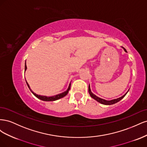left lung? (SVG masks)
Returning <instances> with one entry per match:
<instances>
[{"mask_svg": "<svg viewBox=\"0 0 147 147\" xmlns=\"http://www.w3.org/2000/svg\"><path fill=\"white\" fill-rule=\"evenodd\" d=\"M122 48L124 49V51H125L126 52H127V51H126V50L125 48H123V47H122ZM129 90H128V91H129ZM88 91H89V93H90V96H91V97H92V98L95 99L96 100H97V102H99V103H100V104H104V105H112V104H115V103H117V102H119L120 100H121V99L123 98V97L126 95V94H127V92H128V91H127L125 94L123 95V96H121V97H119V98H118V99H113V100H105V99H101V98H100V97H97V96H96L95 94H93V93H92V92H91V91L90 86V85H89V88H88Z\"/></svg>", "mask_w": 147, "mask_h": 147, "instance_id": "1", "label": "left lung"}]
</instances>
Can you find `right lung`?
Returning a JSON list of instances; mask_svg holds the SVG:
<instances>
[{"mask_svg": "<svg viewBox=\"0 0 147 147\" xmlns=\"http://www.w3.org/2000/svg\"><path fill=\"white\" fill-rule=\"evenodd\" d=\"M26 69H27V66H26V63H25V69H24V71L26 70ZM25 73V72H24ZM26 83H27V85L29 87V88L30 89V91L32 92V94L35 96L37 97V98H38L40 100H44V101H54V100H56L57 99H59L61 98H63V97L65 96L67 94V93L69 92V91L70 90V86H71V84L70 83L69 84V88L67 90V91L63 92L61 93V94H59L57 95H56V96H51V97H47V96H40V95H38V94H36L35 93H34L32 90H30V88L29 87V84L28 83V82H26Z\"/></svg>", "mask_w": 147, "mask_h": 147, "instance_id": "right-lung-1", "label": "right lung"}]
</instances>
